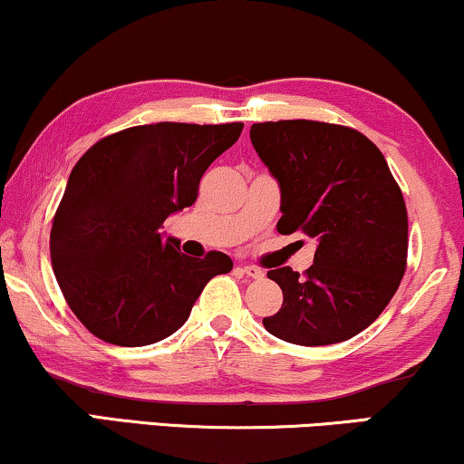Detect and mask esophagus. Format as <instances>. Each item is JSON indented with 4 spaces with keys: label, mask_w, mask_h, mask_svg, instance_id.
<instances>
[{
    "label": "esophagus",
    "mask_w": 464,
    "mask_h": 464,
    "mask_svg": "<svg viewBox=\"0 0 464 464\" xmlns=\"http://www.w3.org/2000/svg\"><path fill=\"white\" fill-rule=\"evenodd\" d=\"M237 270L246 276H251V279H262L264 276V270H260L257 266H238Z\"/></svg>",
    "instance_id": "obj_1"
}]
</instances>
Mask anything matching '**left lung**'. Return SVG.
<instances>
[{"label":"left lung","mask_w":464,"mask_h":464,"mask_svg":"<svg viewBox=\"0 0 464 464\" xmlns=\"http://www.w3.org/2000/svg\"><path fill=\"white\" fill-rule=\"evenodd\" d=\"M281 188L279 234L317 240L313 266L268 270L284 304L262 324L296 345L352 339L382 315L407 268V208L382 151L358 130L306 121L251 125Z\"/></svg>","instance_id":"1"}]
</instances>
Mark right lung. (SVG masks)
I'll return each instance as SVG.
<instances>
[{
	"mask_svg": "<svg viewBox=\"0 0 464 464\" xmlns=\"http://www.w3.org/2000/svg\"><path fill=\"white\" fill-rule=\"evenodd\" d=\"M240 131L243 123L136 125L76 161L53 218L51 262L89 333L112 345H151L188 322L215 275L230 273L226 254L194 260L160 230L196 202L202 174Z\"/></svg>",
	"mask_w": 464,
	"mask_h": 464,
	"instance_id": "add662e5",
	"label": "right lung"
}]
</instances>
